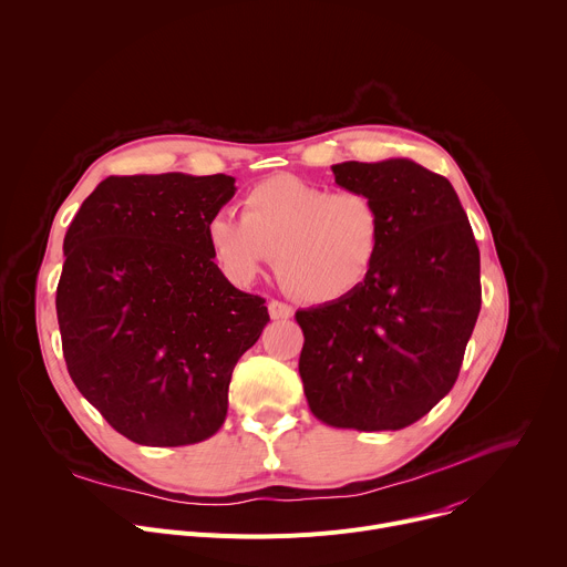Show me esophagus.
<instances>
[{"label":"esophagus","mask_w":567,"mask_h":567,"mask_svg":"<svg viewBox=\"0 0 567 567\" xmlns=\"http://www.w3.org/2000/svg\"><path fill=\"white\" fill-rule=\"evenodd\" d=\"M269 316H271L274 320H287V318L293 316V309H291V305H287V302L271 300V302H269Z\"/></svg>","instance_id":"esophagus-1"}]
</instances>
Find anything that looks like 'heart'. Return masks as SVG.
I'll use <instances>...</instances> for the list:
<instances>
[{"label": "heart", "instance_id": "obj_1", "mask_svg": "<svg viewBox=\"0 0 567 567\" xmlns=\"http://www.w3.org/2000/svg\"><path fill=\"white\" fill-rule=\"evenodd\" d=\"M206 237L213 258L237 282H254L276 258L282 287L300 300L330 305L350 298L372 276L383 247V215L359 190L280 173L241 197V217L221 210Z\"/></svg>", "mask_w": 567, "mask_h": 567}]
</instances>
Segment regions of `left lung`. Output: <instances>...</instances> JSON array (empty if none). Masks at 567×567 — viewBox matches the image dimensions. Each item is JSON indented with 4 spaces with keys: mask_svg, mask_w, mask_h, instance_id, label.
I'll return each instance as SVG.
<instances>
[{
    "mask_svg": "<svg viewBox=\"0 0 567 567\" xmlns=\"http://www.w3.org/2000/svg\"><path fill=\"white\" fill-rule=\"evenodd\" d=\"M377 202L383 247L350 298L296 311L309 411L328 426L399 431L453 388L482 305L480 251L442 175L409 158L332 166Z\"/></svg>",
    "mask_w": 567,
    "mask_h": 567,
    "instance_id": "obj_1",
    "label": "left lung"
}]
</instances>
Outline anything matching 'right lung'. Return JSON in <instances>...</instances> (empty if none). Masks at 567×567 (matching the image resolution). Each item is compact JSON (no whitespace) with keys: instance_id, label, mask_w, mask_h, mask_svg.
<instances>
[{"instance_id":"obj_1","label":"right lung","mask_w":567,"mask_h":567,"mask_svg":"<svg viewBox=\"0 0 567 567\" xmlns=\"http://www.w3.org/2000/svg\"><path fill=\"white\" fill-rule=\"evenodd\" d=\"M228 175L107 177L64 235L55 311L66 370L107 424L143 446L215 435L237 359L269 322L206 237Z\"/></svg>"}]
</instances>
